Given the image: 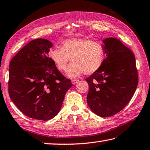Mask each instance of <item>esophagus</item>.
<instances>
[{"label": "esophagus", "mask_w": 150, "mask_h": 150, "mask_svg": "<svg viewBox=\"0 0 150 150\" xmlns=\"http://www.w3.org/2000/svg\"><path fill=\"white\" fill-rule=\"evenodd\" d=\"M78 81L79 80H75V79H73V80H72V83L75 85V84H76V83L78 82Z\"/></svg>", "instance_id": "1"}]
</instances>
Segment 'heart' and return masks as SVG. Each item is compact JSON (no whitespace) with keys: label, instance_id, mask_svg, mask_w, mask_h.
I'll list each match as a JSON object with an SVG mask.
<instances>
[{"label":"heart","instance_id":"heart-1","mask_svg":"<svg viewBox=\"0 0 150 150\" xmlns=\"http://www.w3.org/2000/svg\"><path fill=\"white\" fill-rule=\"evenodd\" d=\"M106 50L103 43L84 38H72L62 42L60 47L52 48L49 57L59 71L68 67L67 77L74 78L82 74H95L103 66L106 60Z\"/></svg>","mask_w":150,"mask_h":150}]
</instances>
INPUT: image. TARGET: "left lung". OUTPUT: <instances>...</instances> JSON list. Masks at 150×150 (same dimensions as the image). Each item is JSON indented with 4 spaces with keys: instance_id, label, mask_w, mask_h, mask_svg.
<instances>
[{
    "instance_id": "left-lung-1",
    "label": "left lung",
    "mask_w": 150,
    "mask_h": 150,
    "mask_svg": "<svg viewBox=\"0 0 150 150\" xmlns=\"http://www.w3.org/2000/svg\"><path fill=\"white\" fill-rule=\"evenodd\" d=\"M103 43L106 54L103 66L86 80L89 87V108L99 116L107 117L122 110L131 100L138 76L131 50L115 38H106Z\"/></svg>"
}]
</instances>
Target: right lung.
<instances>
[{
  "instance_id": "add662e5",
  "label": "right lung",
  "mask_w": 150,
  "mask_h": 150,
  "mask_svg": "<svg viewBox=\"0 0 150 150\" xmlns=\"http://www.w3.org/2000/svg\"><path fill=\"white\" fill-rule=\"evenodd\" d=\"M53 44L44 38L29 42L10 63L8 93L18 109L35 120L52 119L72 83L48 57Z\"/></svg>"
}]
</instances>
